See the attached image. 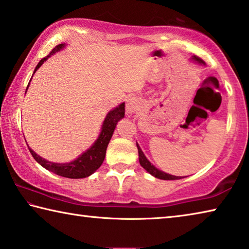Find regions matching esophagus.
I'll return each mask as SVG.
<instances>
[{
	"instance_id": "obj_1",
	"label": "esophagus",
	"mask_w": 249,
	"mask_h": 249,
	"mask_svg": "<svg viewBox=\"0 0 249 249\" xmlns=\"http://www.w3.org/2000/svg\"><path fill=\"white\" fill-rule=\"evenodd\" d=\"M126 111H127V113H134L136 111V104H135L133 100L127 101V104H126Z\"/></svg>"
}]
</instances>
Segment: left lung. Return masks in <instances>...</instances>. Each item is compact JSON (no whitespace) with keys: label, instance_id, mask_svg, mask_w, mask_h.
<instances>
[{"label":"left lung","instance_id":"obj_1","mask_svg":"<svg viewBox=\"0 0 249 249\" xmlns=\"http://www.w3.org/2000/svg\"><path fill=\"white\" fill-rule=\"evenodd\" d=\"M193 59H195V60L197 61V62H202V64H203V60H202V59H200L199 57L193 56ZM136 146H137V149H138V158H140L141 166H142V168H144L145 170L148 171L150 175H153L154 177H156V178L162 179V180H176V179H181V177H176V176H172V175H169V174H166V172H163V171L158 170L157 168L151 165V163L148 161V159H147V158L145 157V155L142 154L141 147L138 146V144H136Z\"/></svg>","mask_w":249,"mask_h":249}]
</instances>
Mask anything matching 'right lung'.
Wrapping results in <instances>:
<instances>
[{
  "label": "right lung",
  "instance_id": "obj_1",
  "mask_svg": "<svg viewBox=\"0 0 249 249\" xmlns=\"http://www.w3.org/2000/svg\"><path fill=\"white\" fill-rule=\"evenodd\" d=\"M64 47H65L64 44L57 45L56 47L49 53V54H47V56L41 59V60L38 62V65L36 66L35 72L36 70L44 64V61L47 60L48 57L52 56V54H53L56 52H59V50ZM124 114H125L124 103H122L114 109H112V111L107 115V117H105V120L103 122V126H102V132H101L99 138L96 140L94 144L92 145L91 148L88 149L86 153H83L79 158H77L69 163H53V162L47 161V160H45L44 158L39 157L36 153H34V150H32L29 147L28 149L31 151L34 159H35L38 163H40L45 169L52 171L58 176L65 177V178H70V179L86 178V177H89L90 175L93 174L96 169H99L100 166L103 163L105 154H107V145L109 141H111L113 132H114V129L116 127L117 122H119L121 119H123Z\"/></svg>",
  "mask_w": 249,
  "mask_h": 249
}]
</instances>
